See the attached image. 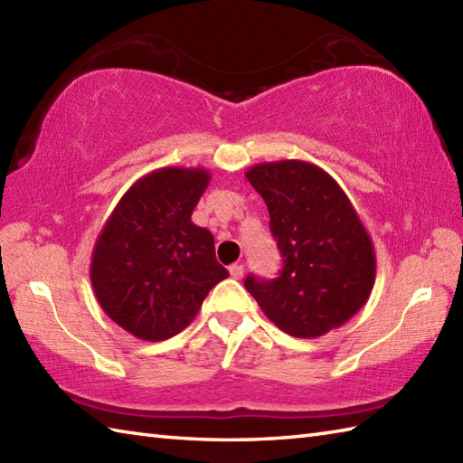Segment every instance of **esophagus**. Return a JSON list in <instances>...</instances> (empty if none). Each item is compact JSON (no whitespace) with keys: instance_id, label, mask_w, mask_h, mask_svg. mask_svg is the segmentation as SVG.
I'll list each match as a JSON object with an SVG mask.
<instances>
[{"instance_id":"1","label":"esophagus","mask_w":463,"mask_h":463,"mask_svg":"<svg viewBox=\"0 0 463 463\" xmlns=\"http://www.w3.org/2000/svg\"><path fill=\"white\" fill-rule=\"evenodd\" d=\"M229 272H231V277H232V279L241 280V279H242V274H244V267H242V264H232V267L229 269Z\"/></svg>"}]
</instances>
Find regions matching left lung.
I'll return each mask as SVG.
<instances>
[{
	"label": "left lung",
	"instance_id": "obj_1",
	"mask_svg": "<svg viewBox=\"0 0 463 463\" xmlns=\"http://www.w3.org/2000/svg\"><path fill=\"white\" fill-rule=\"evenodd\" d=\"M249 183L267 203L282 254L280 277H247L267 318L294 338H318L366 304L376 252L346 193L320 166L287 159L259 163Z\"/></svg>",
	"mask_w": 463,
	"mask_h": 463
}]
</instances>
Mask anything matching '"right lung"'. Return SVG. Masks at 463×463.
<instances>
[{
    "mask_svg": "<svg viewBox=\"0 0 463 463\" xmlns=\"http://www.w3.org/2000/svg\"><path fill=\"white\" fill-rule=\"evenodd\" d=\"M211 183L206 169L163 166L141 176L97 237L91 284L107 317L133 336L166 340L184 330L206 294L229 277L211 231L191 214Z\"/></svg>",
    "mask_w": 463,
    "mask_h": 463,
    "instance_id": "obj_1",
    "label": "right lung"
}]
</instances>
